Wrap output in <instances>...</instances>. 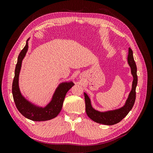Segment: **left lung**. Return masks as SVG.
Here are the masks:
<instances>
[{
  "instance_id": "obj_1",
  "label": "left lung",
  "mask_w": 153,
  "mask_h": 153,
  "mask_svg": "<svg viewBox=\"0 0 153 153\" xmlns=\"http://www.w3.org/2000/svg\"><path fill=\"white\" fill-rule=\"evenodd\" d=\"M128 62L129 66L131 67L133 81L132 84V89L129 94L126 104L122 108L105 112H98L92 107L89 98L86 93H84L86 114L87 116L92 121L105 125H114L123 120L133 108L136 99V87L137 85L138 78L137 75V66L135 61H134L133 51L130 48H129Z\"/></svg>"
}]
</instances>
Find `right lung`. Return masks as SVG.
Here are the masks:
<instances>
[{"instance_id":"add662e5","label":"right lung","mask_w":153,"mask_h":153,"mask_svg":"<svg viewBox=\"0 0 153 153\" xmlns=\"http://www.w3.org/2000/svg\"><path fill=\"white\" fill-rule=\"evenodd\" d=\"M27 49L28 43L27 42L25 47L22 50L18 57L15 71V77L12 85L13 100L17 109L25 117L34 121H48L57 117L61 112L67 92L74 85V84L73 82H69L63 83L60 85L55 91L51 102L45 108L36 107L30 104L22 96L18 87V76L22 66V61L25 57Z\"/></svg>"}]
</instances>
